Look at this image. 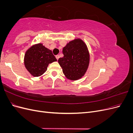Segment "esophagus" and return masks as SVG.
Here are the masks:
<instances>
[{
    "label": "esophagus",
    "instance_id": "34e87169",
    "mask_svg": "<svg viewBox=\"0 0 133 133\" xmlns=\"http://www.w3.org/2000/svg\"><path fill=\"white\" fill-rule=\"evenodd\" d=\"M55 57H56V58H57V60H58L59 58V55H57L55 56Z\"/></svg>",
    "mask_w": 133,
    "mask_h": 133
}]
</instances>
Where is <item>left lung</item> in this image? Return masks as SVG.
Listing matches in <instances>:
<instances>
[{
  "label": "left lung",
  "mask_w": 133,
  "mask_h": 133,
  "mask_svg": "<svg viewBox=\"0 0 133 133\" xmlns=\"http://www.w3.org/2000/svg\"><path fill=\"white\" fill-rule=\"evenodd\" d=\"M64 57L58 63L62 68L64 74L71 80L81 78L89 66L90 56L88 48L82 40L74 39L63 48Z\"/></svg>",
  "instance_id": "8db88e82"
}]
</instances>
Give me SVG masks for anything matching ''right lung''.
I'll return each mask as SVG.
<instances>
[{"label":"right lung","instance_id":"1","mask_svg":"<svg viewBox=\"0 0 133 133\" xmlns=\"http://www.w3.org/2000/svg\"><path fill=\"white\" fill-rule=\"evenodd\" d=\"M57 60L51 50L39 43L33 45L26 51L24 65L32 75L39 76L46 71L50 63Z\"/></svg>","mask_w":133,"mask_h":133}]
</instances>
